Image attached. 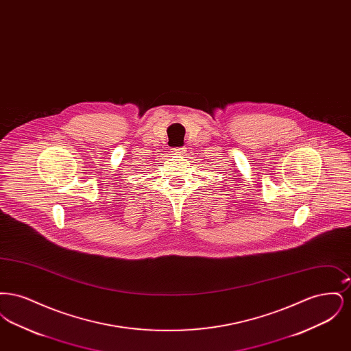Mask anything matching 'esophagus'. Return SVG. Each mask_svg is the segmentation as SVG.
<instances>
[{
	"mask_svg": "<svg viewBox=\"0 0 351 351\" xmlns=\"http://www.w3.org/2000/svg\"><path fill=\"white\" fill-rule=\"evenodd\" d=\"M172 152L175 154V155H182L185 152V149L184 147H175V149H172Z\"/></svg>",
	"mask_w": 351,
	"mask_h": 351,
	"instance_id": "obj_1",
	"label": "esophagus"
}]
</instances>
